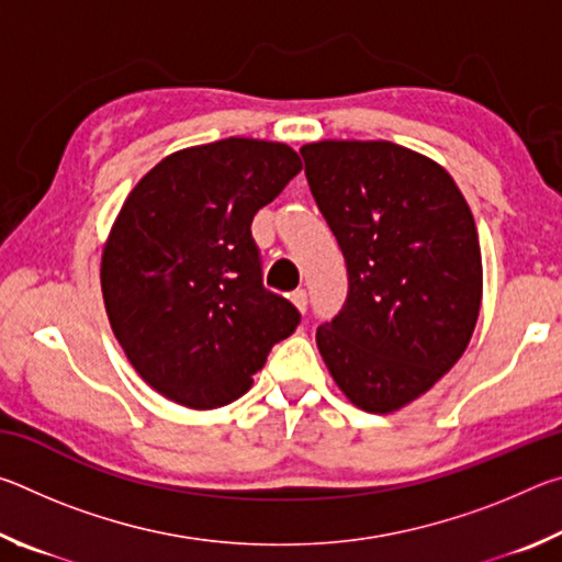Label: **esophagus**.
<instances>
[{"label": "esophagus", "mask_w": 562, "mask_h": 562, "mask_svg": "<svg viewBox=\"0 0 562 562\" xmlns=\"http://www.w3.org/2000/svg\"><path fill=\"white\" fill-rule=\"evenodd\" d=\"M307 292H304V290H294L292 292V304H294V307H297L300 312H307Z\"/></svg>", "instance_id": "esophagus-1"}]
</instances>
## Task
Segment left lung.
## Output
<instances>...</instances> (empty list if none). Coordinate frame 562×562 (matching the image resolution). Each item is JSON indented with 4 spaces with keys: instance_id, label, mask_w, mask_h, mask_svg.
Listing matches in <instances>:
<instances>
[{
    "instance_id": "8db88e82",
    "label": "left lung",
    "mask_w": 562,
    "mask_h": 562,
    "mask_svg": "<svg viewBox=\"0 0 562 562\" xmlns=\"http://www.w3.org/2000/svg\"><path fill=\"white\" fill-rule=\"evenodd\" d=\"M304 176L341 247L349 292L317 329L351 404L396 412L429 392L469 347L481 310V245L446 170L389 140H317Z\"/></svg>"
}]
</instances>
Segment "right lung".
I'll use <instances>...</instances> for the list:
<instances>
[{
	"instance_id": "right-lung-1",
	"label": "right lung",
	"mask_w": 562,
	"mask_h": 562,
	"mask_svg": "<svg viewBox=\"0 0 562 562\" xmlns=\"http://www.w3.org/2000/svg\"><path fill=\"white\" fill-rule=\"evenodd\" d=\"M300 170L290 146L225 138L170 154L128 193L103 245V304L133 369L170 402H235L297 329L294 304L265 290L250 225Z\"/></svg>"
}]
</instances>
